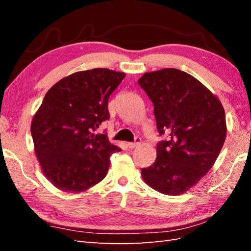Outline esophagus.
I'll list each match as a JSON object with an SVG mask.
<instances>
[{"label": "esophagus", "instance_id": "esophagus-1", "mask_svg": "<svg viewBox=\"0 0 251 251\" xmlns=\"http://www.w3.org/2000/svg\"><path fill=\"white\" fill-rule=\"evenodd\" d=\"M140 142H141L140 138H136L135 142H128V143H127V146H128L129 149H135V148H137L138 146H140Z\"/></svg>", "mask_w": 251, "mask_h": 251}]
</instances>
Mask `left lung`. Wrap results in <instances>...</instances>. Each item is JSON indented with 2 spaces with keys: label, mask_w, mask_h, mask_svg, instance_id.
<instances>
[{
  "label": "left lung",
  "mask_w": 251,
  "mask_h": 251,
  "mask_svg": "<svg viewBox=\"0 0 251 251\" xmlns=\"http://www.w3.org/2000/svg\"><path fill=\"white\" fill-rule=\"evenodd\" d=\"M138 84L154 105L159 135L153 165L141 169L145 182L159 193L180 195L209 172L226 137L221 101L191 74L167 68L147 72Z\"/></svg>",
  "instance_id": "8db88e82"
}]
</instances>
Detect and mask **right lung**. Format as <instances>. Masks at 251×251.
<instances>
[{"label": "right lung", "mask_w": 251, "mask_h": 251, "mask_svg": "<svg viewBox=\"0 0 251 251\" xmlns=\"http://www.w3.org/2000/svg\"><path fill=\"white\" fill-rule=\"evenodd\" d=\"M124 77V72L92 69L61 78L46 93L31 135L42 172L57 189L81 193L106 176L110 156L121 149L95 130L109 120V97Z\"/></svg>", "instance_id": "obj_1"}]
</instances>
